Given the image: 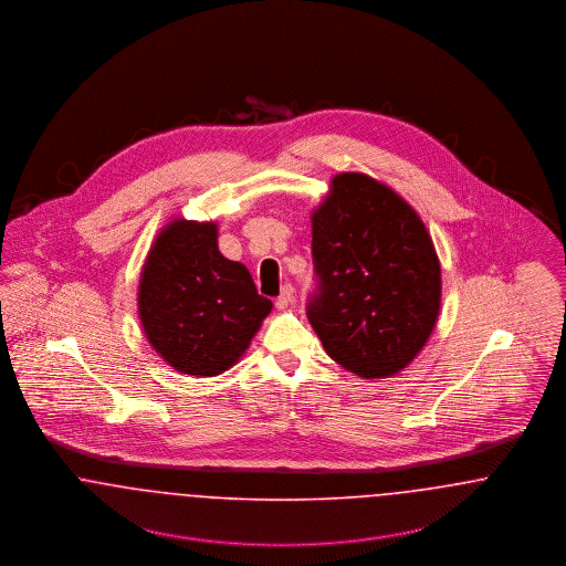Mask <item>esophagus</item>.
<instances>
[{
    "mask_svg": "<svg viewBox=\"0 0 566 566\" xmlns=\"http://www.w3.org/2000/svg\"><path fill=\"white\" fill-rule=\"evenodd\" d=\"M293 301H295V289H293L291 284H286V286L282 289L280 296L275 298V307H277V310H289V307L293 305Z\"/></svg>",
    "mask_w": 566,
    "mask_h": 566,
    "instance_id": "obj_1",
    "label": "esophagus"
}]
</instances>
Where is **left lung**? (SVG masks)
<instances>
[{
  "mask_svg": "<svg viewBox=\"0 0 566 566\" xmlns=\"http://www.w3.org/2000/svg\"><path fill=\"white\" fill-rule=\"evenodd\" d=\"M318 295L307 318L326 354L363 379L403 371L441 310V265L418 212L360 171L333 176L312 210Z\"/></svg>",
  "mask_w": 566,
  "mask_h": 566,
  "instance_id": "8db88e82",
  "label": "left lung"
}]
</instances>
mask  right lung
I'll return each instance as SVG.
<instances>
[{"label":"right lung","instance_id":"obj_1","mask_svg":"<svg viewBox=\"0 0 566 566\" xmlns=\"http://www.w3.org/2000/svg\"><path fill=\"white\" fill-rule=\"evenodd\" d=\"M250 271L218 250L214 220L176 216L157 233L137 284V316L153 350L187 376L231 369L270 316Z\"/></svg>","mask_w":566,"mask_h":566}]
</instances>
